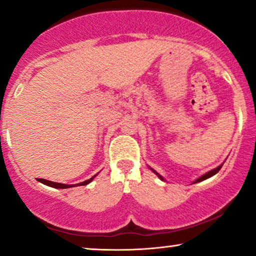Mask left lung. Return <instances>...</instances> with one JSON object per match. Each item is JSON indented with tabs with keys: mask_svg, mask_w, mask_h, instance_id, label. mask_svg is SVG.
I'll list each match as a JSON object with an SVG mask.
<instances>
[{
	"mask_svg": "<svg viewBox=\"0 0 256 256\" xmlns=\"http://www.w3.org/2000/svg\"><path fill=\"white\" fill-rule=\"evenodd\" d=\"M222 166H218V167H217V168H214V169H212V170H210V172H205V174H204V175H202V176H200V178H197V180H196V181H195V182H194V183H197V182L204 181V180H206V178H211V176H214V174H217V172H218L219 170H220ZM150 169H152V168H150ZM152 172H156V174L158 175V178H161V180H162V181H164V178H162V176H161L160 174H158V172H156V170H154V169H152Z\"/></svg>",
	"mask_w": 256,
	"mask_h": 256,
	"instance_id": "obj_1",
	"label": "left lung"
}]
</instances>
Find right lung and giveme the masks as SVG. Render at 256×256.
<instances>
[{
	"label": "right lung",
	"mask_w": 256,
	"mask_h": 256,
	"mask_svg": "<svg viewBox=\"0 0 256 256\" xmlns=\"http://www.w3.org/2000/svg\"><path fill=\"white\" fill-rule=\"evenodd\" d=\"M96 176V175H95ZM95 176H92V178H89V180H87V181H84V182H81V183H78V184H62V183H56V182H51V181H46V180H42V178H40V181L44 183V184H46V186H53V188H58V189H67V188H73V186H86V184H88V183H90L92 180H94V178H95Z\"/></svg>",
	"instance_id": "right-lung-1"
}]
</instances>
